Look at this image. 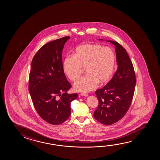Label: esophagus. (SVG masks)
Wrapping results in <instances>:
<instances>
[{"label":"esophagus","mask_w":160,"mask_h":160,"mask_svg":"<svg viewBox=\"0 0 160 160\" xmlns=\"http://www.w3.org/2000/svg\"><path fill=\"white\" fill-rule=\"evenodd\" d=\"M81 96H82V97H87L88 96V94H87V93H81Z\"/></svg>","instance_id":"obj_1"}]
</instances>
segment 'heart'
<instances>
[{
  "instance_id": "b5f03b06",
  "label": "heart",
  "mask_w": 160,
  "mask_h": 160,
  "mask_svg": "<svg viewBox=\"0 0 160 160\" xmlns=\"http://www.w3.org/2000/svg\"><path fill=\"white\" fill-rule=\"evenodd\" d=\"M116 63L115 53L109 47L99 44H84L76 48L73 56L64 59L63 69L66 75L75 81L85 68L87 75L73 84L76 92H87L94 89L98 83L103 85L113 76Z\"/></svg>"
}]
</instances>
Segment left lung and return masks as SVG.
<instances>
[{
    "label": "left lung",
    "mask_w": 160,
    "mask_h": 160,
    "mask_svg": "<svg viewBox=\"0 0 160 160\" xmlns=\"http://www.w3.org/2000/svg\"><path fill=\"white\" fill-rule=\"evenodd\" d=\"M105 41L115 46L118 67L109 82L95 92L99 105L94 117L100 123L110 125L123 118L128 110L133 97L136 79L133 66L126 50L118 42Z\"/></svg>",
    "instance_id": "8db88e82"
}]
</instances>
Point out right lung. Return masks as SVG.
<instances>
[{"label":"right lung","instance_id":"add662e5","mask_svg":"<svg viewBox=\"0 0 160 160\" xmlns=\"http://www.w3.org/2000/svg\"><path fill=\"white\" fill-rule=\"evenodd\" d=\"M70 37L48 42L34 55L29 73L28 90L34 108L47 123L58 125L71 115V102L78 94H68L71 88L64 73L62 52Z\"/></svg>","mask_w":160,"mask_h":160}]
</instances>
